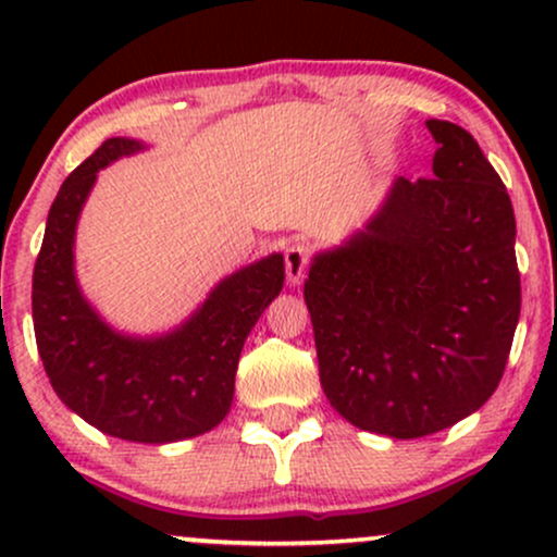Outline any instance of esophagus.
I'll return each mask as SVG.
<instances>
[{
	"label": "esophagus",
	"instance_id": "obj_1",
	"mask_svg": "<svg viewBox=\"0 0 557 557\" xmlns=\"http://www.w3.org/2000/svg\"><path fill=\"white\" fill-rule=\"evenodd\" d=\"M309 246H304V243H290V246L285 248V274H287V283L290 285H298L300 280H304L306 270H309Z\"/></svg>",
	"mask_w": 557,
	"mask_h": 557
}]
</instances>
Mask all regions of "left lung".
Wrapping results in <instances>:
<instances>
[{"mask_svg": "<svg viewBox=\"0 0 557 557\" xmlns=\"http://www.w3.org/2000/svg\"><path fill=\"white\" fill-rule=\"evenodd\" d=\"M432 175L398 177L363 233L311 264L319 380L359 430L413 440L500 385L521 311L510 196L461 125L430 120Z\"/></svg>", "mask_w": 557, "mask_h": 557, "instance_id": "8db88e82", "label": "left lung"}]
</instances>
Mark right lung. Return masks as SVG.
Listing matches in <instances>:
<instances>
[{
  "instance_id": "add662e5",
  "label": "right lung",
  "mask_w": 557,
  "mask_h": 557,
  "mask_svg": "<svg viewBox=\"0 0 557 557\" xmlns=\"http://www.w3.org/2000/svg\"><path fill=\"white\" fill-rule=\"evenodd\" d=\"M140 144L107 138L62 183L34 267V330L54 393L96 430L131 443H175L227 417L248 332L283 290L280 253L230 274L181 330L157 341L117 335L73 274L75 222L96 172Z\"/></svg>"
}]
</instances>
